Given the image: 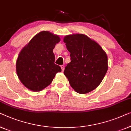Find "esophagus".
Returning a JSON list of instances; mask_svg holds the SVG:
<instances>
[{
  "instance_id": "34e87169",
  "label": "esophagus",
  "mask_w": 131,
  "mask_h": 131,
  "mask_svg": "<svg viewBox=\"0 0 131 131\" xmlns=\"http://www.w3.org/2000/svg\"><path fill=\"white\" fill-rule=\"evenodd\" d=\"M60 67H61L62 71H63L64 69H65V66H64V65H61V66H60Z\"/></svg>"
}]
</instances>
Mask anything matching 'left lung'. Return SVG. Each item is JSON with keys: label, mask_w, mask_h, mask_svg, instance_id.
I'll list each match as a JSON object with an SVG mask.
<instances>
[{"label": "left lung", "mask_w": 131, "mask_h": 131, "mask_svg": "<svg viewBox=\"0 0 131 131\" xmlns=\"http://www.w3.org/2000/svg\"><path fill=\"white\" fill-rule=\"evenodd\" d=\"M71 53V62L64 71L72 88L80 94L95 89L108 69L107 56L96 42L84 34L69 35L63 38Z\"/></svg>", "instance_id": "obj_1"}]
</instances>
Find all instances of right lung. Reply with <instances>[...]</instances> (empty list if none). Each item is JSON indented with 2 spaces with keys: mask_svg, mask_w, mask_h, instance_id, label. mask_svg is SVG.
<instances>
[{
  "mask_svg": "<svg viewBox=\"0 0 131 131\" xmlns=\"http://www.w3.org/2000/svg\"><path fill=\"white\" fill-rule=\"evenodd\" d=\"M60 41L59 37L49 31L36 35L20 52L16 63L21 82L29 90L41 91L52 82L62 69L54 63L53 50Z\"/></svg>",
  "mask_w": 131,
  "mask_h": 131,
  "instance_id": "obj_1",
  "label": "right lung"
}]
</instances>
